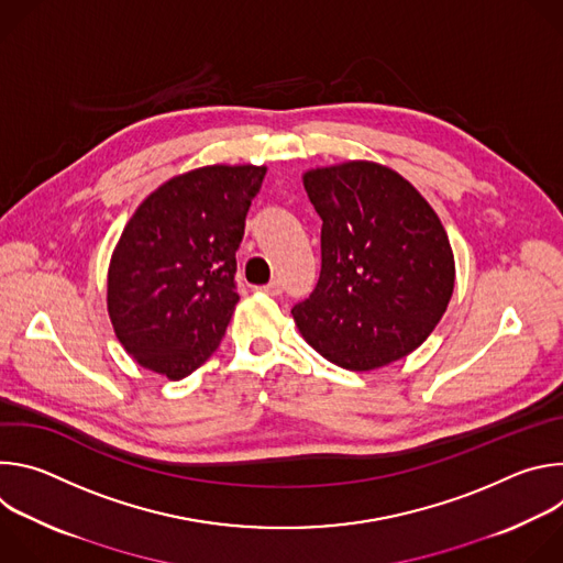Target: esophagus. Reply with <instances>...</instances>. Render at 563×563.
Returning a JSON list of instances; mask_svg holds the SVG:
<instances>
[{"label": "esophagus", "mask_w": 563, "mask_h": 563, "mask_svg": "<svg viewBox=\"0 0 563 563\" xmlns=\"http://www.w3.org/2000/svg\"><path fill=\"white\" fill-rule=\"evenodd\" d=\"M261 291H265V294H269V296H280L283 294V283L278 280V278H274L272 283H267V285H263V287H258Z\"/></svg>", "instance_id": "1"}]
</instances>
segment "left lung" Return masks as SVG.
<instances>
[{
    "instance_id": "1",
    "label": "left lung",
    "mask_w": 563,
    "mask_h": 563,
    "mask_svg": "<svg viewBox=\"0 0 563 563\" xmlns=\"http://www.w3.org/2000/svg\"><path fill=\"white\" fill-rule=\"evenodd\" d=\"M302 183L323 220L318 283L291 309L302 339L352 372L408 356L454 289L439 216L406 178L365 159L311 169Z\"/></svg>"
}]
</instances>
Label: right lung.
<instances>
[{
  "mask_svg": "<svg viewBox=\"0 0 563 563\" xmlns=\"http://www.w3.org/2000/svg\"><path fill=\"white\" fill-rule=\"evenodd\" d=\"M267 169L213 165L157 187L109 265L115 336L146 369L180 380L220 345L238 302L235 252Z\"/></svg>",
  "mask_w": 563,
  "mask_h": 563,
  "instance_id": "1",
  "label": "right lung"
}]
</instances>
